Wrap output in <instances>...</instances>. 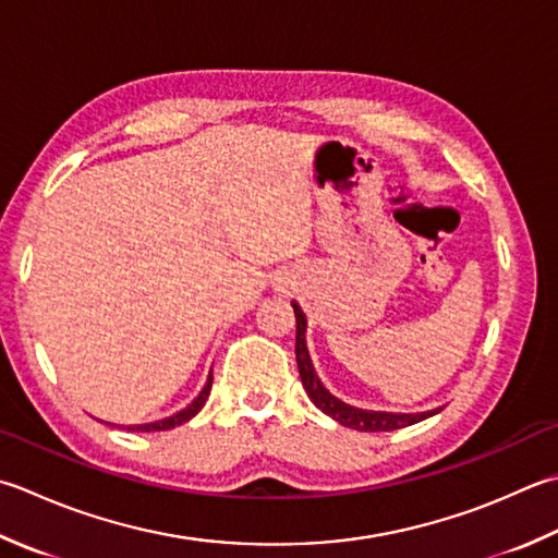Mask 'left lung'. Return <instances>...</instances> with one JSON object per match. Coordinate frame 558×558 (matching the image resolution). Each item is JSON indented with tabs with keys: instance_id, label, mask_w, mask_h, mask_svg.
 I'll return each instance as SVG.
<instances>
[{
	"instance_id": "1",
	"label": "left lung",
	"mask_w": 558,
	"mask_h": 558,
	"mask_svg": "<svg viewBox=\"0 0 558 558\" xmlns=\"http://www.w3.org/2000/svg\"><path fill=\"white\" fill-rule=\"evenodd\" d=\"M294 307V319H298V338H294V355H298V367H300V377L302 385L307 389L310 399L314 401L316 409H322L326 416H331L333 421H338L345 428L353 430H365V433H387V430H399L407 428V425L418 423L428 416H435V411H425V413H381V411H363V409H353L348 403L338 401L336 397H331L329 391L324 389V385L316 377L312 360L307 353V343H304V331H307V322H304V314L298 307Z\"/></svg>"
}]
</instances>
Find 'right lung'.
I'll return each instance as SVG.
<instances>
[{"label":"right lung","mask_w":558,"mask_h":558,"mask_svg":"<svg viewBox=\"0 0 558 558\" xmlns=\"http://www.w3.org/2000/svg\"><path fill=\"white\" fill-rule=\"evenodd\" d=\"M210 387H213V373L207 375V385L203 387L201 395L195 397V401L191 403V407H185L183 411L173 413V416L163 418V421H157V423H145V425H128V430H137V433H157V430H171V428H177V425H183L185 421H191V418L195 416V413H198V411L205 407L207 395H210Z\"/></svg>","instance_id":"right-lung-1"}]
</instances>
